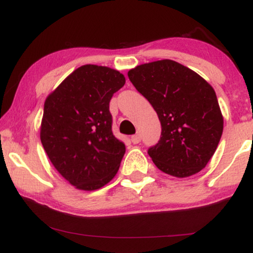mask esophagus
<instances>
[{
  "mask_svg": "<svg viewBox=\"0 0 253 253\" xmlns=\"http://www.w3.org/2000/svg\"><path fill=\"white\" fill-rule=\"evenodd\" d=\"M132 142L134 143V145H136V143H139L140 141H141V135L140 134H135V135L132 136Z\"/></svg>",
  "mask_w": 253,
  "mask_h": 253,
  "instance_id": "esophagus-1",
  "label": "esophagus"
}]
</instances>
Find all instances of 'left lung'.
<instances>
[{"label": "left lung", "instance_id": "1", "mask_svg": "<svg viewBox=\"0 0 253 253\" xmlns=\"http://www.w3.org/2000/svg\"><path fill=\"white\" fill-rule=\"evenodd\" d=\"M128 78L161 123L160 140L148 149L156 167L176 177L202 170L223 133L213 88L193 70L170 59L136 66Z\"/></svg>", "mask_w": 253, "mask_h": 253}]
</instances>
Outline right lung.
Wrapping results in <instances>:
<instances>
[{
	"mask_svg": "<svg viewBox=\"0 0 253 253\" xmlns=\"http://www.w3.org/2000/svg\"><path fill=\"white\" fill-rule=\"evenodd\" d=\"M125 82L117 70L83 65L44 103L42 145L51 164L77 189H99L120 167L126 147L112 132L110 101Z\"/></svg>",
	"mask_w": 253,
	"mask_h": 253,
	"instance_id": "obj_1",
	"label": "right lung"
}]
</instances>
